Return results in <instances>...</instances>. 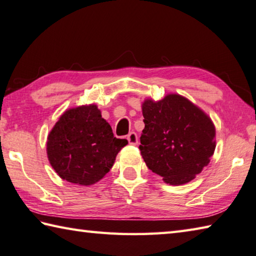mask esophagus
<instances>
[{
  "label": "esophagus",
  "mask_w": 256,
  "mask_h": 256,
  "mask_svg": "<svg viewBox=\"0 0 256 256\" xmlns=\"http://www.w3.org/2000/svg\"><path fill=\"white\" fill-rule=\"evenodd\" d=\"M126 138H128V143L132 144V145H138V135H136V133H135V132H131V133H130V134L128 135V136H126Z\"/></svg>",
  "instance_id": "obj_1"
}]
</instances>
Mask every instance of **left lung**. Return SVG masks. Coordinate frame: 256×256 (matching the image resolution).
<instances>
[{"label":"left lung","mask_w":256,"mask_h":256,"mask_svg":"<svg viewBox=\"0 0 256 256\" xmlns=\"http://www.w3.org/2000/svg\"><path fill=\"white\" fill-rule=\"evenodd\" d=\"M145 128L140 138L146 166L172 185L202 172L215 150V128L206 114L181 95L142 105Z\"/></svg>","instance_id":"obj_1"}]
</instances>
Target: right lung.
<instances>
[{
	"instance_id": "obj_1",
	"label": "right lung",
	"mask_w": 256,
	"mask_h": 256,
	"mask_svg": "<svg viewBox=\"0 0 256 256\" xmlns=\"http://www.w3.org/2000/svg\"><path fill=\"white\" fill-rule=\"evenodd\" d=\"M128 144L114 138L96 105L71 108L60 118L48 138V161L60 178L78 185L100 181Z\"/></svg>"
}]
</instances>
